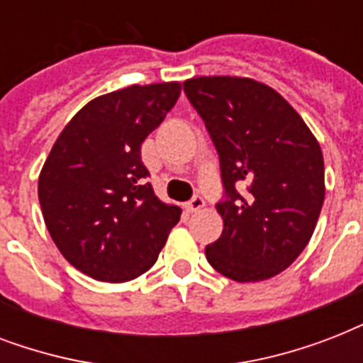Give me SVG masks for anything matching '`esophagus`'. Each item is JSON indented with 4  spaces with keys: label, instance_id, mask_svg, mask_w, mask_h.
Masks as SVG:
<instances>
[{
    "label": "esophagus",
    "instance_id": "obj_1",
    "mask_svg": "<svg viewBox=\"0 0 363 363\" xmlns=\"http://www.w3.org/2000/svg\"><path fill=\"white\" fill-rule=\"evenodd\" d=\"M203 205H205V201L201 196H194V198L186 203V211H190V213H196V211L203 209Z\"/></svg>",
    "mask_w": 363,
    "mask_h": 363
}]
</instances>
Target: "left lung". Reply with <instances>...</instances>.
Wrapping results in <instances>:
<instances>
[{
  "instance_id": "8db88e82",
  "label": "left lung",
  "mask_w": 363,
  "mask_h": 363,
  "mask_svg": "<svg viewBox=\"0 0 363 363\" xmlns=\"http://www.w3.org/2000/svg\"><path fill=\"white\" fill-rule=\"evenodd\" d=\"M190 104L220 156L222 235L205 247L218 273L258 282L303 252L324 203L320 145L292 105L247 77H194Z\"/></svg>"
}]
</instances>
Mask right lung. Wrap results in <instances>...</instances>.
Masks as SVG:
<instances>
[{
  "mask_svg": "<svg viewBox=\"0 0 363 363\" xmlns=\"http://www.w3.org/2000/svg\"><path fill=\"white\" fill-rule=\"evenodd\" d=\"M181 96V82L131 84L88 101L54 143L39 175L52 241L84 275L125 282L158 259L177 205L154 194L141 145Z\"/></svg>",
  "mask_w": 363,
  "mask_h": 363,
  "instance_id": "1",
  "label": "right lung"
}]
</instances>
